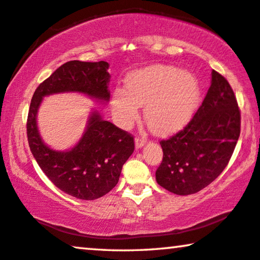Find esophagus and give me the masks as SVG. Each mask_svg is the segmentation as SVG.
<instances>
[{
    "instance_id": "esophagus-1",
    "label": "esophagus",
    "mask_w": 260,
    "mask_h": 260,
    "mask_svg": "<svg viewBox=\"0 0 260 260\" xmlns=\"http://www.w3.org/2000/svg\"><path fill=\"white\" fill-rule=\"evenodd\" d=\"M146 138H139V137H137L135 138V148L137 149H139V148H141V147H144V145L146 144Z\"/></svg>"
}]
</instances>
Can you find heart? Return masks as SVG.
<instances>
[{"mask_svg": "<svg viewBox=\"0 0 260 260\" xmlns=\"http://www.w3.org/2000/svg\"><path fill=\"white\" fill-rule=\"evenodd\" d=\"M202 89L191 72L173 66L156 64L131 73L126 89L112 94V112L122 127H129L146 106L145 119L152 132L171 135L191 121L198 109Z\"/></svg>", "mask_w": 260, "mask_h": 260, "instance_id": "heart-1", "label": "heart"}]
</instances>
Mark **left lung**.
<instances>
[{
  "mask_svg": "<svg viewBox=\"0 0 260 260\" xmlns=\"http://www.w3.org/2000/svg\"><path fill=\"white\" fill-rule=\"evenodd\" d=\"M240 134V112L224 76L212 71L202 106L184 129L160 141L164 156L156 182L178 196L199 192L219 177L231 159Z\"/></svg>",
  "mask_w": 260,
  "mask_h": 260,
  "instance_id": "obj_1",
  "label": "left lung"
}]
</instances>
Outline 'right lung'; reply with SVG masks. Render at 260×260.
<instances>
[{
  "label": "right lung",
  "mask_w": 260,
  "mask_h": 260,
  "mask_svg": "<svg viewBox=\"0 0 260 260\" xmlns=\"http://www.w3.org/2000/svg\"><path fill=\"white\" fill-rule=\"evenodd\" d=\"M108 67L105 61L66 62L36 88L29 107L27 135L36 162L57 188L82 200L98 199L115 187L123 164L134 151L133 137L92 109L78 144L56 151L42 140L36 118L43 98L53 94L80 93L108 102Z\"/></svg>",
  "instance_id": "right-lung-1"
}]
</instances>
